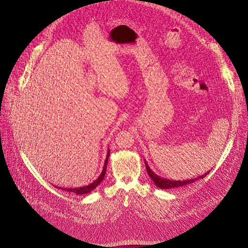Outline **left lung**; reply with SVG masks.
<instances>
[{
  "mask_svg": "<svg viewBox=\"0 0 248 248\" xmlns=\"http://www.w3.org/2000/svg\"><path fill=\"white\" fill-rule=\"evenodd\" d=\"M144 163H145V168H146V170H147V173L148 175H150V177L153 179V181L155 183V185L156 186H158L159 188H162V189H170V188H174V187H179V186H187V185H190L192 183H194V181L199 180L201 178H203L204 176H206L208 174L209 171L205 172L204 174L199 176V177H195V178H191V179H187V180H170L168 178H162L160 176H158L157 174H155L152 170L151 168L148 167L147 162L145 161L144 159Z\"/></svg>",
  "mask_w": 248,
  "mask_h": 248,
  "instance_id": "left-lung-1",
  "label": "left lung"
}]
</instances>
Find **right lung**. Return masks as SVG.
I'll use <instances>...</instances> for the list:
<instances>
[{"mask_svg":"<svg viewBox=\"0 0 248 248\" xmlns=\"http://www.w3.org/2000/svg\"><path fill=\"white\" fill-rule=\"evenodd\" d=\"M108 156H109V150L108 151V155H107V158H106V161H105V166H104V169H103V171L102 173L100 174V176H98L93 183H92L91 185L89 186H80V187H75V188H65V187H59L60 189H62V190H65V191H69V192H74L76 193L77 195H79V194H87L89 192H91L92 190H93L98 185H100L104 177H105V174H106V171H107V164H108ZM58 187V186H56Z\"/></svg>","mask_w":248,"mask_h":248,"instance_id":"obj_1","label":"right lung"}]
</instances>
